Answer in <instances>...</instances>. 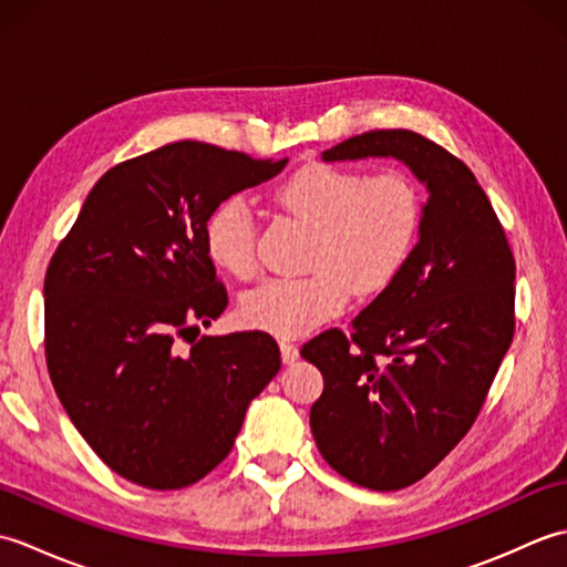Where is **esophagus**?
<instances>
[{
  "instance_id": "1",
  "label": "esophagus",
  "mask_w": 567,
  "mask_h": 567,
  "mask_svg": "<svg viewBox=\"0 0 567 567\" xmlns=\"http://www.w3.org/2000/svg\"><path fill=\"white\" fill-rule=\"evenodd\" d=\"M280 353H282L285 363L290 365V363H295V360L299 358V348L292 341H280Z\"/></svg>"
}]
</instances>
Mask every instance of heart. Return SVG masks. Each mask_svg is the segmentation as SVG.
I'll list each match as a JSON object with an SVG mask.
<instances>
[{
  "label": "heart",
  "mask_w": 567,
  "mask_h": 567,
  "mask_svg": "<svg viewBox=\"0 0 567 567\" xmlns=\"http://www.w3.org/2000/svg\"><path fill=\"white\" fill-rule=\"evenodd\" d=\"M282 207L317 228L307 277H272L238 305L240 321L280 339H295L339 317L353 290L388 287L412 258L424 221V199L404 173L365 175L353 167L309 163L277 192ZM204 246L221 270H258L256 209L246 195H228L204 221Z\"/></svg>",
  "instance_id": "obj_1"
}]
</instances>
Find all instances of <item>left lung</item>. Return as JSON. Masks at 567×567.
I'll return each instance as SVG.
<instances>
[{
    "instance_id": "left-lung-1",
    "label": "left lung",
    "mask_w": 567,
    "mask_h": 567,
    "mask_svg": "<svg viewBox=\"0 0 567 567\" xmlns=\"http://www.w3.org/2000/svg\"><path fill=\"white\" fill-rule=\"evenodd\" d=\"M321 158H396L429 192L402 272L351 333L329 329L302 346L323 375L309 414L323 461L360 487L402 489L475 424L514 339L516 262L485 189L439 143L382 128Z\"/></svg>"
}]
</instances>
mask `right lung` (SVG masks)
<instances>
[{"label": "right lung", "mask_w": 567, "mask_h": 567, "mask_svg": "<svg viewBox=\"0 0 567 567\" xmlns=\"http://www.w3.org/2000/svg\"><path fill=\"white\" fill-rule=\"evenodd\" d=\"M285 165L199 141L118 163L48 265L45 363L55 394L90 449L128 483L179 489L212 473L234 449L250 400L280 370L268 333H197L228 305L204 221L224 197Z\"/></svg>", "instance_id": "add662e5"}]
</instances>
